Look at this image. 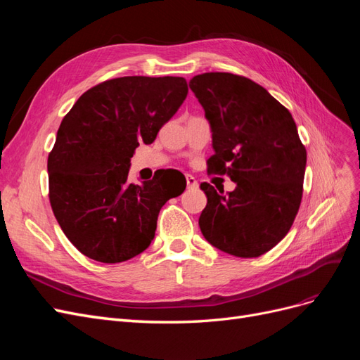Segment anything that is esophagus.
<instances>
[{
	"label": "esophagus",
	"mask_w": 360,
	"mask_h": 360,
	"mask_svg": "<svg viewBox=\"0 0 360 360\" xmlns=\"http://www.w3.org/2000/svg\"><path fill=\"white\" fill-rule=\"evenodd\" d=\"M186 183H188V188H189V189L198 188V181L195 180V177H192V176H186Z\"/></svg>",
	"instance_id": "1"
}]
</instances>
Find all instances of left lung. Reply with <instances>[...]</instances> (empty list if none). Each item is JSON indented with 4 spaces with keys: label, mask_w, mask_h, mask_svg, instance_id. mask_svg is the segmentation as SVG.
<instances>
[{
    "label": "left lung",
    "mask_w": 360,
    "mask_h": 360,
    "mask_svg": "<svg viewBox=\"0 0 360 360\" xmlns=\"http://www.w3.org/2000/svg\"><path fill=\"white\" fill-rule=\"evenodd\" d=\"M189 86L212 127L214 155L207 171L236 183L226 195L201 183L207 195L201 233L230 255H263L287 236L300 207L307 150L296 123L284 105L245 76L202 73Z\"/></svg>",
    "instance_id": "1"
}]
</instances>
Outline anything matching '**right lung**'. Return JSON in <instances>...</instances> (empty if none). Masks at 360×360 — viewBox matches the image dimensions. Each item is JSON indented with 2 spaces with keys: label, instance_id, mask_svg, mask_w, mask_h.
I'll return each instance as SVG.
<instances>
[{
  "label": "right lung",
  "instance_id": "add662e5",
  "mask_svg": "<svg viewBox=\"0 0 360 360\" xmlns=\"http://www.w3.org/2000/svg\"><path fill=\"white\" fill-rule=\"evenodd\" d=\"M186 96L179 76H123L86 90L63 118L48 156L49 201L85 257L114 264L150 246L162 205L186 180L181 186L163 174L134 184L130 158L139 144L153 143Z\"/></svg>",
  "mask_w": 360,
  "mask_h": 360
}]
</instances>
